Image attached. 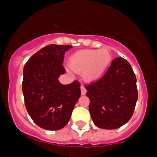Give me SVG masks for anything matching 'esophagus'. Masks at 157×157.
<instances>
[{"mask_svg": "<svg viewBox=\"0 0 157 157\" xmlns=\"http://www.w3.org/2000/svg\"><path fill=\"white\" fill-rule=\"evenodd\" d=\"M80 90H81V94L82 95L86 94V93H87V90H86V88L83 87V85H81V87H80Z\"/></svg>", "mask_w": 157, "mask_h": 157, "instance_id": "obj_1", "label": "esophagus"}]
</instances>
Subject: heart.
Returning <instances> with one entry per match:
<instances>
[{
    "label": "heart",
    "mask_w": 157,
    "mask_h": 157,
    "mask_svg": "<svg viewBox=\"0 0 157 157\" xmlns=\"http://www.w3.org/2000/svg\"><path fill=\"white\" fill-rule=\"evenodd\" d=\"M112 56L108 49H83L77 51L70 57L67 71L73 74L83 73V79L94 82L99 80L112 62Z\"/></svg>",
    "instance_id": "1"
}]
</instances>
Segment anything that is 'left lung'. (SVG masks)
I'll return each instance as SVG.
<instances>
[{
    "mask_svg": "<svg viewBox=\"0 0 157 157\" xmlns=\"http://www.w3.org/2000/svg\"><path fill=\"white\" fill-rule=\"evenodd\" d=\"M90 111L94 125L115 129L128 122L134 112L138 92L131 65L118 57L99 80L86 86Z\"/></svg>",
    "mask_w": 157,
    "mask_h": 157,
    "instance_id": "obj_1",
    "label": "left lung"
}]
</instances>
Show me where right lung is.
Wrapping results in <instances>:
<instances>
[{
	"label": "right lung",
	"instance_id": "1",
	"mask_svg": "<svg viewBox=\"0 0 157 157\" xmlns=\"http://www.w3.org/2000/svg\"><path fill=\"white\" fill-rule=\"evenodd\" d=\"M71 45H49L32 56L23 69L25 105L36 125L46 130H59L70 121L80 97V83L63 85L59 77L66 70L64 53Z\"/></svg>",
	"mask_w": 157,
	"mask_h": 157
}]
</instances>
